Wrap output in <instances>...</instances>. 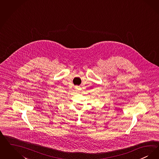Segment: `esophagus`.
Listing matches in <instances>:
<instances>
[{
  "label": "esophagus",
  "instance_id": "esophagus-1",
  "mask_svg": "<svg viewBox=\"0 0 159 159\" xmlns=\"http://www.w3.org/2000/svg\"><path fill=\"white\" fill-rule=\"evenodd\" d=\"M75 90L76 91V92H79L80 90V87H79V86H75Z\"/></svg>",
  "mask_w": 159,
  "mask_h": 159
}]
</instances>
